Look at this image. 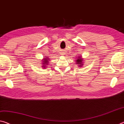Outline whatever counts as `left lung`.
I'll return each instance as SVG.
<instances>
[{
    "label": "left lung",
    "instance_id": "left-lung-1",
    "mask_svg": "<svg viewBox=\"0 0 124 124\" xmlns=\"http://www.w3.org/2000/svg\"><path fill=\"white\" fill-rule=\"evenodd\" d=\"M76 58H77L76 60V64H78V67H79L81 68L83 66V64H83L84 62L83 61V58H82V56H78Z\"/></svg>",
    "mask_w": 124,
    "mask_h": 124
}]
</instances>
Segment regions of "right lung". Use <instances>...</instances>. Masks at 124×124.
<instances>
[{"instance_id":"add662e5","label":"right lung","mask_w":124,"mask_h":124,"mask_svg":"<svg viewBox=\"0 0 124 124\" xmlns=\"http://www.w3.org/2000/svg\"><path fill=\"white\" fill-rule=\"evenodd\" d=\"M50 58L48 57V56H45V57L42 60V68H46V66L48 65L49 63V61H50Z\"/></svg>"}]
</instances>
